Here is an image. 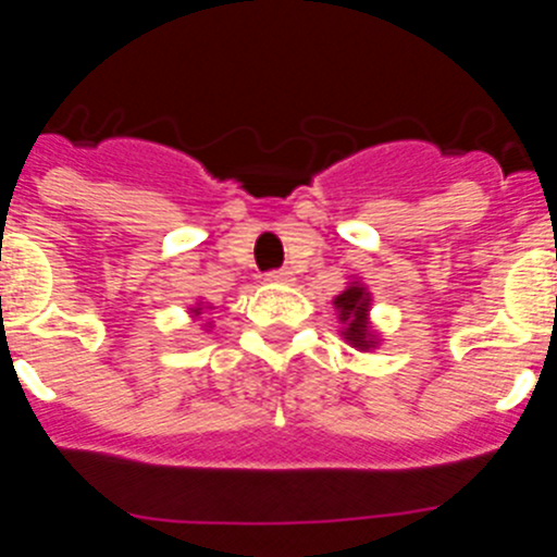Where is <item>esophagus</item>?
<instances>
[{"mask_svg": "<svg viewBox=\"0 0 557 557\" xmlns=\"http://www.w3.org/2000/svg\"><path fill=\"white\" fill-rule=\"evenodd\" d=\"M268 282H273V284H293V282H295V278H293V270H287V268L270 270V273H268Z\"/></svg>", "mask_w": 557, "mask_h": 557, "instance_id": "1", "label": "esophagus"}]
</instances>
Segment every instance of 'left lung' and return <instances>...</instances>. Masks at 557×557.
I'll return each instance as SVG.
<instances>
[{
  "instance_id": "obj_1",
  "label": "left lung",
  "mask_w": 557,
  "mask_h": 557,
  "mask_svg": "<svg viewBox=\"0 0 557 557\" xmlns=\"http://www.w3.org/2000/svg\"><path fill=\"white\" fill-rule=\"evenodd\" d=\"M334 307L339 309V321L346 323V339H351L357 348H371L373 337L368 332V293L366 287H348L346 293L334 298Z\"/></svg>"
}]
</instances>
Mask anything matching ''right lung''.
<instances>
[{"label":"right lung","mask_w":557,"mask_h":557,"mask_svg":"<svg viewBox=\"0 0 557 557\" xmlns=\"http://www.w3.org/2000/svg\"><path fill=\"white\" fill-rule=\"evenodd\" d=\"M195 314H200V312H195Z\"/></svg>","instance_id":"1"}]
</instances>
